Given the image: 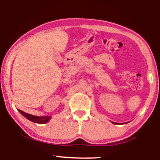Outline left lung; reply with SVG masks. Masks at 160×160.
<instances>
[{"instance_id":"left-lung-1","label":"left lung","mask_w":160,"mask_h":160,"mask_svg":"<svg viewBox=\"0 0 160 160\" xmlns=\"http://www.w3.org/2000/svg\"><path fill=\"white\" fill-rule=\"evenodd\" d=\"M112 123H113V124H120L119 123H117V122H112Z\"/></svg>"}]
</instances>
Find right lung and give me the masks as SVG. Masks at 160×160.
Listing matches in <instances>:
<instances>
[{
	"label": "right lung",
	"instance_id": "right-lung-1",
	"mask_svg": "<svg viewBox=\"0 0 160 160\" xmlns=\"http://www.w3.org/2000/svg\"><path fill=\"white\" fill-rule=\"evenodd\" d=\"M18 111L23 117H25L26 119H28V120H30V121L33 122L34 123H37V124H46V122H48L49 120L51 119V117H47V116L36 117V116H33V115L27 114V113L21 111V110L18 109Z\"/></svg>",
	"mask_w": 160,
	"mask_h": 160
}]
</instances>
